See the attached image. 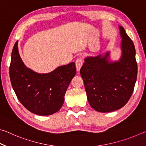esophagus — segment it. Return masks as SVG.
Returning a JSON list of instances; mask_svg holds the SVG:
<instances>
[{"label": "esophagus", "mask_w": 146, "mask_h": 146, "mask_svg": "<svg viewBox=\"0 0 146 146\" xmlns=\"http://www.w3.org/2000/svg\"><path fill=\"white\" fill-rule=\"evenodd\" d=\"M75 64H76V68L77 71H79L80 70L81 67H82V64H83V60L82 58H78L75 61Z\"/></svg>", "instance_id": "34e87169"}]
</instances>
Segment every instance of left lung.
<instances>
[{
    "label": "left lung",
    "mask_w": 146,
    "mask_h": 146,
    "mask_svg": "<svg viewBox=\"0 0 146 146\" xmlns=\"http://www.w3.org/2000/svg\"><path fill=\"white\" fill-rule=\"evenodd\" d=\"M121 56L110 60V51L88 56L80 73L84 80L88 102L98 112L114 111L126 104L131 96L137 77L134 44L122 26H118Z\"/></svg>",
    "instance_id": "8db88e82"
}]
</instances>
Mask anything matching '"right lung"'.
<instances>
[{
  "label": "right lung",
  "mask_w": 146,
  "mask_h": 146,
  "mask_svg": "<svg viewBox=\"0 0 146 146\" xmlns=\"http://www.w3.org/2000/svg\"><path fill=\"white\" fill-rule=\"evenodd\" d=\"M75 62L56 68L48 73H38L26 67L18 49V40L12 50L9 76L17 98L29 111L46 116L62 106L66 90L76 74Z\"/></svg>",
  "instance_id": "1"
}]
</instances>
